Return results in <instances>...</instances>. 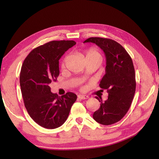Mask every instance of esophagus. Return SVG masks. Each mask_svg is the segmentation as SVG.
Returning a JSON list of instances; mask_svg holds the SVG:
<instances>
[{
  "label": "esophagus",
  "mask_w": 159,
  "mask_h": 159,
  "mask_svg": "<svg viewBox=\"0 0 159 159\" xmlns=\"http://www.w3.org/2000/svg\"><path fill=\"white\" fill-rule=\"evenodd\" d=\"M78 97V98H80V99H87V98H89L88 96L85 95H79Z\"/></svg>",
  "instance_id": "1"
}]
</instances>
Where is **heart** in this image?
<instances>
[{"label":"heart","instance_id":"b5f03b06","mask_svg":"<svg viewBox=\"0 0 159 159\" xmlns=\"http://www.w3.org/2000/svg\"><path fill=\"white\" fill-rule=\"evenodd\" d=\"M93 57H101V55L99 53L93 48L88 49V50L85 52V58Z\"/></svg>","mask_w":159,"mask_h":159}]
</instances>
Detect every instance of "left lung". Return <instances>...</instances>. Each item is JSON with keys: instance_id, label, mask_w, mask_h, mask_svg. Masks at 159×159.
Segmentation results:
<instances>
[{"instance_id": "1", "label": "left lung", "mask_w": 159, "mask_h": 159, "mask_svg": "<svg viewBox=\"0 0 159 159\" xmlns=\"http://www.w3.org/2000/svg\"><path fill=\"white\" fill-rule=\"evenodd\" d=\"M84 43H93L99 47L106 57L105 74L99 86L107 89L108 98L101 103L93 115L96 122L111 125L120 121L127 113L135 92V75L132 58L116 41L101 37H90Z\"/></svg>"}]
</instances>
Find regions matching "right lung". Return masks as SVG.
I'll return each instance as SVG.
<instances>
[{"label": "right lung", "mask_w": 159, "mask_h": 159, "mask_svg": "<svg viewBox=\"0 0 159 159\" xmlns=\"http://www.w3.org/2000/svg\"><path fill=\"white\" fill-rule=\"evenodd\" d=\"M75 44L65 40L47 43L31 51L21 66L20 83L24 105L30 117L45 128L61 126L77 99L72 92L61 97L52 93L49 86L59 75L60 58Z\"/></svg>", "instance_id": "add662e5"}]
</instances>
